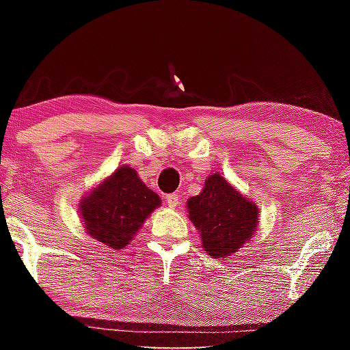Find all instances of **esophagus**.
<instances>
[{"label":"esophagus","instance_id":"1","mask_svg":"<svg viewBox=\"0 0 350 350\" xmlns=\"http://www.w3.org/2000/svg\"><path fill=\"white\" fill-rule=\"evenodd\" d=\"M167 204L171 208H174V206L179 205V196L177 194H167Z\"/></svg>","mask_w":350,"mask_h":350}]
</instances>
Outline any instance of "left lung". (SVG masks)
Returning <instances> with one entry per match:
<instances>
[{
  "label": "left lung",
  "instance_id": "1",
  "mask_svg": "<svg viewBox=\"0 0 350 350\" xmlns=\"http://www.w3.org/2000/svg\"><path fill=\"white\" fill-rule=\"evenodd\" d=\"M187 206L205 252L215 258L238 252L250 241L258 224L256 205L219 174L210 176L202 193L188 199Z\"/></svg>",
  "mask_w": 350,
  "mask_h": 350
}]
</instances>
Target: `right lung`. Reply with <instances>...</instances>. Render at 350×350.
I'll list each match as a JSON object with an SVG mask.
<instances>
[{
	"mask_svg": "<svg viewBox=\"0 0 350 350\" xmlns=\"http://www.w3.org/2000/svg\"><path fill=\"white\" fill-rule=\"evenodd\" d=\"M161 198L129 167H120L92 194L83 199L81 216L86 232L111 248H123L137 233Z\"/></svg>",
	"mask_w": 350,
	"mask_h": 350,
	"instance_id": "1",
	"label": "right lung"
}]
</instances>
